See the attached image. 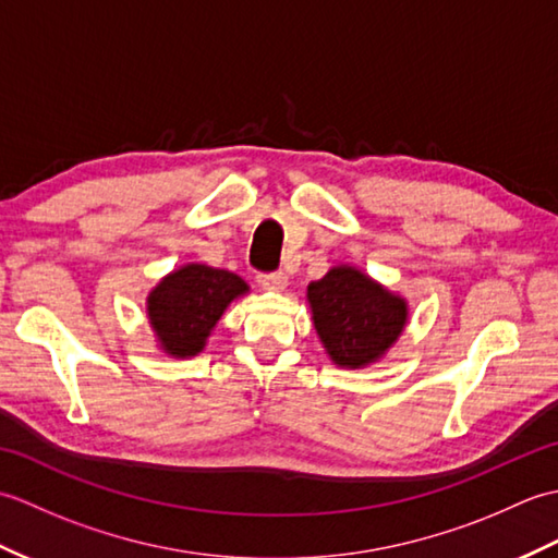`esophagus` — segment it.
<instances>
[{
  "label": "esophagus",
  "instance_id": "esophagus-1",
  "mask_svg": "<svg viewBox=\"0 0 558 558\" xmlns=\"http://www.w3.org/2000/svg\"><path fill=\"white\" fill-rule=\"evenodd\" d=\"M256 282L264 290H270V292H282L288 288V276L282 270L278 272H258L256 276Z\"/></svg>",
  "mask_w": 558,
  "mask_h": 558
}]
</instances>
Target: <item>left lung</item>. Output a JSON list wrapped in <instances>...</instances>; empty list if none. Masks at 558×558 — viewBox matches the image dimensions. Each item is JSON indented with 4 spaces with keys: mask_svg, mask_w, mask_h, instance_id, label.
Masks as SVG:
<instances>
[{
    "mask_svg": "<svg viewBox=\"0 0 558 558\" xmlns=\"http://www.w3.org/2000/svg\"><path fill=\"white\" fill-rule=\"evenodd\" d=\"M306 300L328 357L348 369L381 360L408 324V302L354 266L330 268Z\"/></svg>",
    "mask_w": 558,
    "mask_h": 558,
    "instance_id": "8db88e82",
    "label": "left lung"
}]
</instances>
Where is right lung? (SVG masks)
Instances as JSON below:
<instances>
[{"mask_svg":"<svg viewBox=\"0 0 558 558\" xmlns=\"http://www.w3.org/2000/svg\"><path fill=\"white\" fill-rule=\"evenodd\" d=\"M246 292V282L230 270L204 264L172 270L146 300L148 322L156 330L160 350L172 357H194L206 348L210 330L225 310Z\"/></svg>","mask_w":558,"mask_h":558,"instance_id":"right-lung-1","label":"right lung"}]
</instances>
